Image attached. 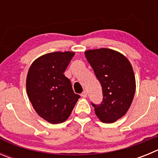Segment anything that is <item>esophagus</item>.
Here are the masks:
<instances>
[{"label":"esophagus","instance_id":"obj_1","mask_svg":"<svg viewBox=\"0 0 158 158\" xmlns=\"http://www.w3.org/2000/svg\"><path fill=\"white\" fill-rule=\"evenodd\" d=\"M81 96L82 97H83V98H86V97H87V92L84 91L83 93H82L81 94Z\"/></svg>","mask_w":158,"mask_h":158}]
</instances>
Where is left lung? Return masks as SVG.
I'll return each instance as SVG.
<instances>
[{"instance_id": "obj_1", "label": "left lung", "mask_w": 158, "mask_h": 158, "mask_svg": "<svg viewBox=\"0 0 158 158\" xmlns=\"http://www.w3.org/2000/svg\"><path fill=\"white\" fill-rule=\"evenodd\" d=\"M103 91V101L99 105L92 103L95 113L101 122L112 123L122 118L131 105L136 83L129 60L111 49L100 48L85 52Z\"/></svg>"}]
</instances>
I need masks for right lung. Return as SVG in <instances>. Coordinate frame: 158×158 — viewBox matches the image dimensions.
<instances>
[{"mask_svg":"<svg viewBox=\"0 0 158 158\" xmlns=\"http://www.w3.org/2000/svg\"><path fill=\"white\" fill-rule=\"evenodd\" d=\"M74 54L57 51L42 55L33 62L27 73L29 100L38 115L52 124L65 122L80 98L64 75Z\"/></svg>","mask_w":158,"mask_h":158,"instance_id":"right-lung-1","label":"right lung"}]
</instances>
